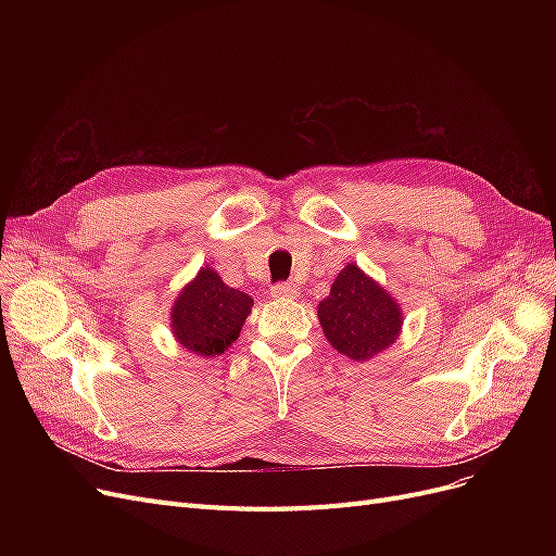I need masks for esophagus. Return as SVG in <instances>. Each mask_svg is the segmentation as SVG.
Instances as JSON below:
<instances>
[{
  "label": "esophagus",
  "mask_w": 556,
  "mask_h": 556,
  "mask_svg": "<svg viewBox=\"0 0 556 556\" xmlns=\"http://www.w3.org/2000/svg\"><path fill=\"white\" fill-rule=\"evenodd\" d=\"M298 295V286L283 281V283H275L273 286V298L277 300H288V298H295Z\"/></svg>",
  "instance_id": "esophagus-1"
}]
</instances>
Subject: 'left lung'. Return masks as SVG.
Returning a JSON list of instances; mask_svg holds the SVG:
<instances>
[{"mask_svg": "<svg viewBox=\"0 0 556 556\" xmlns=\"http://www.w3.org/2000/svg\"><path fill=\"white\" fill-rule=\"evenodd\" d=\"M317 317L327 340L354 361L383 352L401 331L396 302L354 263L336 277L329 298L317 306Z\"/></svg>", "mask_w": 556, "mask_h": 556, "instance_id": "obj_1", "label": "left lung"}]
</instances>
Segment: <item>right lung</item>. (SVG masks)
<instances>
[{
    "label": "right lung",
    "mask_w": 556,
    "mask_h": 556,
    "mask_svg": "<svg viewBox=\"0 0 556 556\" xmlns=\"http://www.w3.org/2000/svg\"><path fill=\"white\" fill-rule=\"evenodd\" d=\"M252 298L229 288L218 273L204 268L173 304L170 327L178 342L198 356H218L239 338Z\"/></svg>",
    "instance_id": "obj_1"
}]
</instances>
